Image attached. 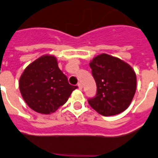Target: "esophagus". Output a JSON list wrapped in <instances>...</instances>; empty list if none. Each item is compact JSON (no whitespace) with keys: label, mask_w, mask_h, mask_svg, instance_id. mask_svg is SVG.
<instances>
[{"label":"esophagus","mask_w":158,"mask_h":158,"mask_svg":"<svg viewBox=\"0 0 158 158\" xmlns=\"http://www.w3.org/2000/svg\"><path fill=\"white\" fill-rule=\"evenodd\" d=\"M78 87H79V89H82V84L81 83V82H79V83H78Z\"/></svg>","instance_id":"1"}]
</instances>
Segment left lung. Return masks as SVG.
Returning <instances> with one entry per match:
<instances>
[{
  "instance_id": "1",
  "label": "left lung",
  "mask_w": 158,
  "mask_h": 158,
  "mask_svg": "<svg viewBox=\"0 0 158 158\" xmlns=\"http://www.w3.org/2000/svg\"><path fill=\"white\" fill-rule=\"evenodd\" d=\"M89 66L97 88L96 97L88 100L89 105L104 116L115 115L126 110L136 89V76L132 68L107 54L96 56Z\"/></svg>"
}]
</instances>
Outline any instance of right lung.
<instances>
[{
    "label": "right lung",
    "instance_id": "1",
    "mask_svg": "<svg viewBox=\"0 0 158 158\" xmlns=\"http://www.w3.org/2000/svg\"><path fill=\"white\" fill-rule=\"evenodd\" d=\"M23 100L33 110L44 114L55 112L67 102L78 86L69 83L54 55L46 54L32 61L19 79Z\"/></svg>",
    "mask_w": 158,
    "mask_h": 158
}]
</instances>
